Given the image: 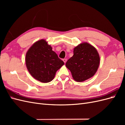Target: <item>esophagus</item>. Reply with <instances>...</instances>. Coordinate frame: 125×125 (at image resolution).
Returning <instances> with one entry per match:
<instances>
[{"label":"esophagus","mask_w":125,"mask_h":125,"mask_svg":"<svg viewBox=\"0 0 125 125\" xmlns=\"http://www.w3.org/2000/svg\"><path fill=\"white\" fill-rule=\"evenodd\" d=\"M63 61L64 63H66V62H67V59H66V58H65V59H63Z\"/></svg>","instance_id":"obj_1"}]
</instances>
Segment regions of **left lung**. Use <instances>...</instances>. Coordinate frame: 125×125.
Listing matches in <instances>:
<instances>
[{"label": "left lung", "instance_id": "left-lung-1", "mask_svg": "<svg viewBox=\"0 0 125 125\" xmlns=\"http://www.w3.org/2000/svg\"><path fill=\"white\" fill-rule=\"evenodd\" d=\"M100 58L96 49L87 42L74 48L73 55L67 60L66 66L75 81L83 82L92 77L97 70Z\"/></svg>", "mask_w": 125, "mask_h": 125}]
</instances>
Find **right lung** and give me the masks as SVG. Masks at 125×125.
I'll use <instances>...</instances> for the list:
<instances>
[{"label": "right lung", "mask_w": 125, "mask_h": 125, "mask_svg": "<svg viewBox=\"0 0 125 125\" xmlns=\"http://www.w3.org/2000/svg\"><path fill=\"white\" fill-rule=\"evenodd\" d=\"M26 68L32 76L43 83L53 80L56 71L63 65L52 47L45 40L36 42L26 52Z\"/></svg>", "instance_id": "obj_1"}]
</instances>
